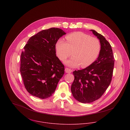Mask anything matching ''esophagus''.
<instances>
[{"instance_id":"esophagus-1","label":"esophagus","mask_w":130,"mask_h":130,"mask_svg":"<svg viewBox=\"0 0 130 130\" xmlns=\"http://www.w3.org/2000/svg\"><path fill=\"white\" fill-rule=\"evenodd\" d=\"M65 72L67 73H71L72 72V70L69 69V68H66L65 69Z\"/></svg>"}]
</instances>
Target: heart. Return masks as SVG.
<instances>
[{
	"instance_id": "1",
	"label": "heart",
	"mask_w": 130,
	"mask_h": 130,
	"mask_svg": "<svg viewBox=\"0 0 130 130\" xmlns=\"http://www.w3.org/2000/svg\"><path fill=\"white\" fill-rule=\"evenodd\" d=\"M66 41L62 38L56 42L57 56L61 60H64L72 55L74 56L67 60L66 64L71 67L80 65L87 68L95 61L101 51L100 40L96 37L81 31L71 33L66 37Z\"/></svg>"
}]
</instances>
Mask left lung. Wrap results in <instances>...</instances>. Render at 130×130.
Returning <instances> with one entry per match:
<instances>
[{"mask_svg": "<svg viewBox=\"0 0 130 130\" xmlns=\"http://www.w3.org/2000/svg\"><path fill=\"white\" fill-rule=\"evenodd\" d=\"M101 44L96 60L86 68L73 72L74 79L71 91L74 99L82 103H90L106 92L111 82L115 58L111 45L102 35L91 30Z\"/></svg>", "mask_w": 130, "mask_h": 130, "instance_id": "obj_1", "label": "left lung"}]
</instances>
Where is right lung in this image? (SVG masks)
<instances>
[{"label":"right lung","mask_w":130,"mask_h":130,"mask_svg":"<svg viewBox=\"0 0 130 130\" xmlns=\"http://www.w3.org/2000/svg\"><path fill=\"white\" fill-rule=\"evenodd\" d=\"M66 34L58 28L43 30L24 46L20 72L26 90L32 95L44 99L55 92L64 73V67L56 56V43Z\"/></svg>","instance_id":"right-lung-1"}]
</instances>
